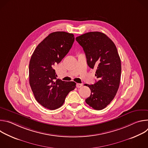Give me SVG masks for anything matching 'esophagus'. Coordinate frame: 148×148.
Returning a JSON list of instances; mask_svg holds the SVG:
<instances>
[{"instance_id": "obj_1", "label": "esophagus", "mask_w": 148, "mask_h": 148, "mask_svg": "<svg viewBox=\"0 0 148 148\" xmlns=\"http://www.w3.org/2000/svg\"><path fill=\"white\" fill-rule=\"evenodd\" d=\"M76 86L77 88H81L82 86V84H79V83H77L76 84Z\"/></svg>"}]
</instances>
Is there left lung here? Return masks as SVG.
<instances>
[{
  "label": "left lung",
  "instance_id": "obj_1",
  "mask_svg": "<svg viewBox=\"0 0 148 148\" xmlns=\"http://www.w3.org/2000/svg\"><path fill=\"white\" fill-rule=\"evenodd\" d=\"M86 53L88 66L96 69L98 81L92 85L86 103L96 110L106 107L114 98L119 88L121 62L114 42L103 33L88 32L75 38Z\"/></svg>",
  "mask_w": 148,
  "mask_h": 148
}]
</instances>
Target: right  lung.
<instances>
[{
	"label": "right lung",
	"instance_id": "obj_1",
	"mask_svg": "<svg viewBox=\"0 0 148 148\" xmlns=\"http://www.w3.org/2000/svg\"><path fill=\"white\" fill-rule=\"evenodd\" d=\"M73 34L65 32L50 33L37 46L29 63V83L36 101L50 110L64 103L68 94L76 87L73 81L57 79L54 67L71 49Z\"/></svg>",
	"mask_w": 148,
	"mask_h": 148
}]
</instances>
